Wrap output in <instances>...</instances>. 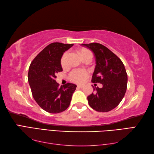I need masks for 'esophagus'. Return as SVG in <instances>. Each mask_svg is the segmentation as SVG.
Masks as SVG:
<instances>
[{
	"mask_svg": "<svg viewBox=\"0 0 154 154\" xmlns=\"http://www.w3.org/2000/svg\"><path fill=\"white\" fill-rule=\"evenodd\" d=\"M83 85H77V87L79 88V89H82V88H83Z\"/></svg>",
	"mask_w": 154,
	"mask_h": 154,
	"instance_id": "obj_1",
	"label": "esophagus"
}]
</instances>
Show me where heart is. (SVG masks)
<instances>
[{"instance_id": "1", "label": "heart", "mask_w": 154, "mask_h": 154, "mask_svg": "<svg viewBox=\"0 0 154 154\" xmlns=\"http://www.w3.org/2000/svg\"><path fill=\"white\" fill-rule=\"evenodd\" d=\"M81 54L83 59L89 56V55L93 56L91 51L89 50H87V49H82L81 50ZM67 57L68 52L66 51L63 54L61 58V65L62 67H65L67 65ZM88 75H89V72L87 70L83 69H75L71 71L69 75V78L70 81H73L74 83H82L85 81Z\"/></svg>"}]
</instances>
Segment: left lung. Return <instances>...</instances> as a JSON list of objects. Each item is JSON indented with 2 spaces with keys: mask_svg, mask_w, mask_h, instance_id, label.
<instances>
[{
  "mask_svg": "<svg viewBox=\"0 0 154 154\" xmlns=\"http://www.w3.org/2000/svg\"><path fill=\"white\" fill-rule=\"evenodd\" d=\"M92 51L96 66L92 76L93 83L103 85L95 87L87 97L89 106L98 112H109L122 100L127 88L128 76L122 61L112 51L99 43L82 44Z\"/></svg>",
  "mask_w": 154,
  "mask_h": 154,
  "instance_id": "obj_1",
  "label": "left lung"
}]
</instances>
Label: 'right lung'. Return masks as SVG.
Segmentation results:
<instances>
[{
    "instance_id": "obj_1",
    "label": "right lung",
    "mask_w": 154,
    "mask_h": 154,
    "mask_svg": "<svg viewBox=\"0 0 154 154\" xmlns=\"http://www.w3.org/2000/svg\"><path fill=\"white\" fill-rule=\"evenodd\" d=\"M73 44L54 42L40 51L29 67L28 79L32 96L42 109L50 113L66 110L77 85L67 83L59 86L55 81L57 73L63 71L61 58Z\"/></svg>"
}]
</instances>
